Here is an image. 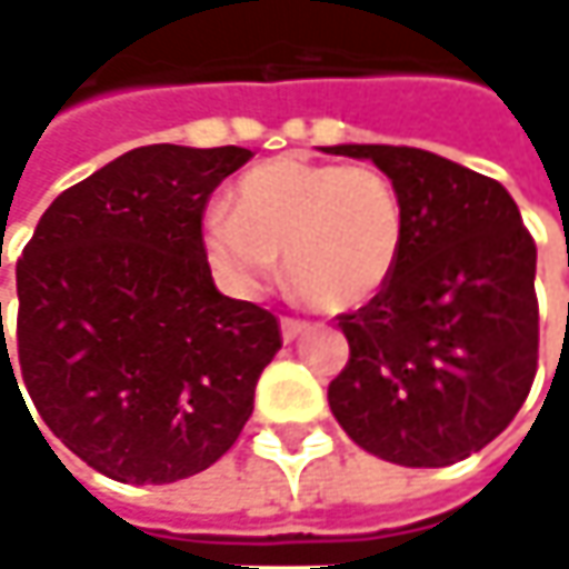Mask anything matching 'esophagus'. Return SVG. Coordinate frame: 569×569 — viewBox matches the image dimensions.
<instances>
[{
    "label": "esophagus",
    "instance_id": "34e87169",
    "mask_svg": "<svg viewBox=\"0 0 569 569\" xmlns=\"http://www.w3.org/2000/svg\"><path fill=\"white\" fill-rule=\"evenodd\" d=\"M280 332H283V341H296V338L306 332V322H299V319H280Z\"/></svg>",
    "mask_w": 569,
    "mask_h": 569
}]
</instances>
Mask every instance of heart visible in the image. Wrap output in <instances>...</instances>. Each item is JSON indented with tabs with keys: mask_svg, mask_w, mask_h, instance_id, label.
<instances>
[{
	"mask_svg": "<svg viewBox=\"0 0 569 569\" xmlns=\"http://www.w3.org/2000/svg\"><path fill=\"white\" fill-rule=\"evenodd\" d=\"M204 253L237 292H260L283 253L286 283L326 312L361 309L397 273L407 211L371 166L277 156L247 169L231 204L204 214Z\"/></svg>",
	"mask_w": 569,
	"mask_h": 569,
	"instance_id": "obj_1",
	"label": "heart"
}]
</instances>
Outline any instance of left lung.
<instances>
[{"instance_id":"8db88e82","label":"left lung","mask_w":569,"mask_h":569,"mask_svg":"<svg viewBox=\"0 0 569 569\" xmlns=\"http://www.w3.org/2000/svg\"><path fill=\"white\" fill-rule=\"evenodd\" d=\"M400 191L407 243L385 292L338 316L351 358L329 385L341 430L378 459L452 466L498 437L538 371V247L515 198L437 152L326 146Z\"/></svg>"}]
</instances>
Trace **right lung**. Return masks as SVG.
<instances>
[{"label":"right lung","instance_id":"add662e5","mask_svg":"<svg viewBox=\"0 0 569 569\" xmlns=\"http://www.w3.org/2000/svg\"><path fill=\"white\" fill-rule=\"evenodd\" d=\"M247 159L139 146L61 191L22 250V381L48 430L117 482L218 462L283 345L273 312L218 292L201 240L208 194ZM2 361L12 371L6 338Z\"/></svg>","mask_w":569,"mask_h":569}]
</instances>
